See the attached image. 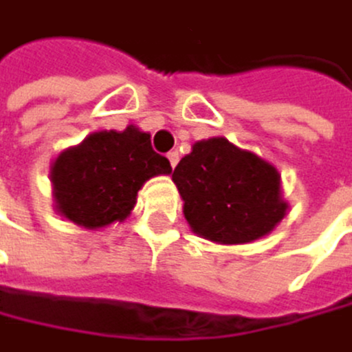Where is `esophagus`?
<instances>
[{"instance_id": "34e87169", "label": "esophagus", "mask_w": 352, "mask_h": 352, "mask_svg": "<svg viewBox=\"0 0 352 352\" xmlns=\"http://www.w3.org/2000/svg\"><path fill=\"white\" fill-rule=\"evenodd\" d=\"M167 161H169V165H172V167H176V163H178V152H176V150L169 152V154H167Z\"/></svg>"}]
</instances>
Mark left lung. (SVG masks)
Instances as JSON below:
<instances>
[{"instance_id":"1","label":"left lung","mask_w":352,"mask_h":352,"mask_svg":"<svg viewBox=\"0 0 352 352\" xmlns=\"http://www.w3.org/2000/svg\"><path fill=\"white\" fill-rule=\"evenodd\" d=\"M172 180L191 230L217 243L261 239L287 211L276 167L224 137L193 143Z\"/></svg>"}]
</instances>
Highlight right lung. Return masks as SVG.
<instances>
[{
	"label": "right lung",
	"instance_id": "1",
	"mask_svg": "<svg viewBox=\"0 0 352 352\" xmlns=\"http://www.w3.org/2000/svg\"><path fill=\"white\" fill-rule=\"evenodd\" d=\"M169 172V161L139 128L93 133L52 163L56 211L89 230L104 228L130 215L146 180Z\"/></svg>",
	"mask_w": 352,
	"mask_h": 352
}]
</instances>
